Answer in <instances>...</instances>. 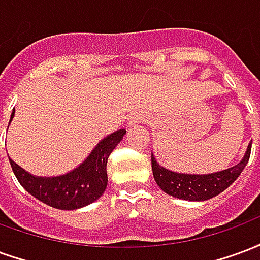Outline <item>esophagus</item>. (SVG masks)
<instances>
[{
	"mask_svg": "<svg viewBox=\"0 0 260 260\" xmlns=\"http://www.w3.org/2000/svg\"><path fill=\"white\" fill-rule=\"evenodd\" d=\"M142 119V115L141 114H132L129 118V125H134V124H138L139 121Z\"/></svg>",
	"mask_w": 260,
	"mask_h": 260,
	"instance_id": "1",
	"label": "esophagus"
}]
</instances>
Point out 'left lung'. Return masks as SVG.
Returning <instances> with one entry per match:
<instances>
[{
  "instance_id": "8db88e82",
  "label": "left lung",
  "mask_w": 260,
  "mask_h": 260,
  "mask_svg": "<svg viewBox=\"0 0 260 260\" xmlns=\"http://www.w3.org/2000/svg\"><path fill=\"white\" fill-rule=\"evenodd\" d=\"M252 142L248 145L246 153L240 163L231 169L223 170L213 174H181L158 166L152 154V170L154 181L167 195L180 198L184 201H207L221 193L234 182L251 156Z\"/></svg>"
}]
</instances>
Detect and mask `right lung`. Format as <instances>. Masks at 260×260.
Instances as JSON below:
<instances>
[{"label": "right lung", "instance_id": "obj_1", "mask_svg": "<svg viewBox=\"0 0 260 260\" xmlns=\"http://www.w3.org/2000/svg\"><path fill=\"white\" fill-rule=\"evenodd\" d=\"M14 114L15 110L11 114V119L14 118ZM125 134L126 131L119 129L104 138L79 167L59 177H36L11 158L9 163L20 185L36 199L55 209L75 210L93 203L106 191L107 160Z\"/></svg>", "mask_w": 260, "mask_h": 260}]
</instances>
